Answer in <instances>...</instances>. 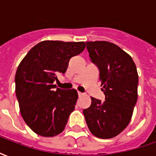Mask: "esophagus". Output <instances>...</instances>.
I'll return each mask as SVG.
<instances>
[{"mask_svg": "<svg viewBox=\"0 0 156 156\" xmlns=\"http://www.w3.org/2000/svg\"><path fill=\"white\" fill-rule=\"evenodd\" d=\"M78 94L79 97H81V96H83V93H81V92H78Z\"/></svg>", "mask_w": 156, "mask_h": 156, "instance_id": "esophagus-1", "label": "esophagus"}]
</instances>
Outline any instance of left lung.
<instances>
[{"instance_id":"8db88e82","label":"left lung","mask_w":156,"mask_h":156,"mask_svg":"<svg viewBox=\"0 0 156 156\" xmlns=\"http://www.w3.org/2000/svg\"><path fill=\"white\" fill-rule=\"evenodd\" d=\"M89 57L99 70L105 101L92 97L83 109L89 130L100 139L120 134L129 124L138 98L137 68L133 59L119 46L105 41H87Z\"/></svg>"}]
</instances>
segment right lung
<instances>
[{
  "mask_svg": "<svg viewBox=\"0 0 156 156\" xmlns=\"http://www.w3.org/2000/svg\"><path fill=\"white\" fill-rule=\"evenodd\" d=\"M84 41H43L34 46L16 73V94L26 124L36 134L53 137L64 130L78 98L75 89L56 88L70 58L84 50Z\"/></svg>",
  "mask_w": 156,
  "mask_h": 156,
  "instance_id": "1",
  "label": "right lung"
}]
</instances>
